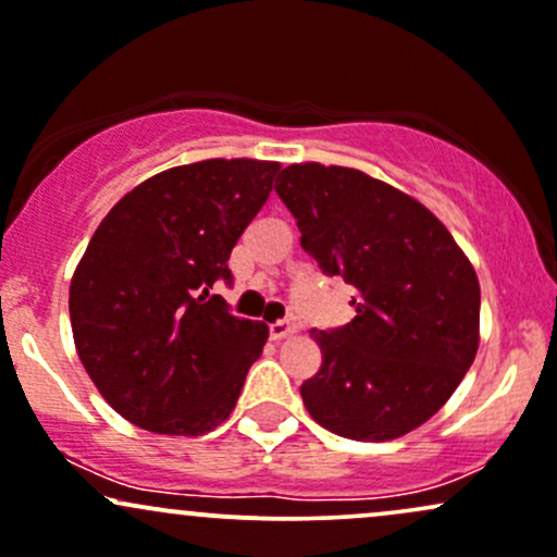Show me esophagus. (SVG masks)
<instances>
[{
  "mask_svg": "<svg viewBox=\"0 0 557 557\" xmlns=\"http://www.w3.org/2000/svg\"><path fill=\"white\" fill-rule=\"evenodd\" d=\"M268 331H271V339H286V336L295 334L297 326H295V323H289V321H276V323H271V326H268Z\"/></svg>",
  "mask_w": 557,
  "mask_h": 557,
  "instance_id": "34e87169",
  "label": "esophagus"
}]
</instances>
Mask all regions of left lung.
<instances>
[{
  "label": "left lung",
  "instance_id": "left-lung-1",
  "mask_svg": "<svg viewBox=\"0 0 557 557\" xmlns=\"http://www.w3.org/2000/svg\"><path fill=\"white\" fill-rule=\"evenodd\" d=\"M299 245L355 286V318L318 331L321 368L302 381L308 413L334 434L386 442L426 423L479 349V278L440 218L352 168L305 162L278 173Z\"/></svg>",
  "mask_w": 557,
  "mask_h": 557
}]
</instances>
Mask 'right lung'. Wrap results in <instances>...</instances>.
I'll use <instances>...</instances> for the list:
<instances>
[{
    "instance_id": "obj_1",
    "label": "right lung",
    "mask_w": 557,
    "mask_h": 557,
    "mask_svg": "<svg viewBox=\"0 0 557 557\" xmlns=\"http://www.w3.org/2000/svg\"><path fill=\"white\" fill-rule=\"evenodd\" d=\"M278 162L202 160L171 168L112 208L71 281V326L97 389L154 434L199 436L234 410L268 339L236 318L231 249L252 223Z\"/></svg>"
}]
</instances>
